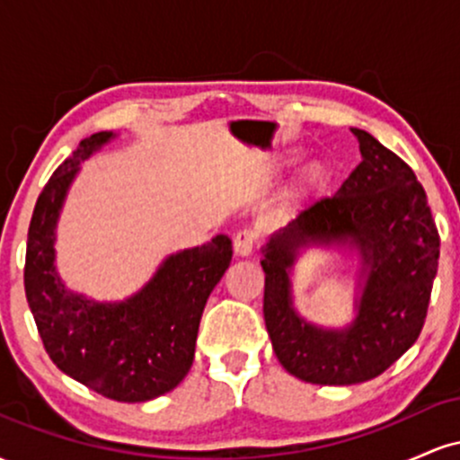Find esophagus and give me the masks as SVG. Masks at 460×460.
Returning <instances> with one entry per match:
<instances>
[{
  "mask_svg": "<svg viewBox=\"0 0 460 460\" xmlns=\"http://www.w3.org/2000/svg\"><path fill=\"white\" fill-rule=\"evenodd\" d=\"M257 242V234L252 229H240L234 237V248H235V255L237 257H248L255 248Z\"/></svg>",
  "mask_w": 460,
  "mask_h": 460,
  "instance_id": "obj_1",
  "label": "esophagus"
}]
</instances>
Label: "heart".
<instances>
[{"instance_id":"obj_1","label":"heart","mask_w":460,"mask_h":460,"mask_svg":"<svg viewBox=\"0 0 460 460\" xmlns=\"http://www.w3.org/2000/svg\"><path fill=\"white\" fill-rule=\"evenodd\" d=\"M326 179H329V171H326L324 164H311V166L305 168L303 177H300L298 192L300 194H314L324 186Z\"/></svg>"}]
</instances>
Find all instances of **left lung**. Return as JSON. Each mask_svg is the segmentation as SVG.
<instances>
[{
  "mask_svg": "<svg viewBox=\"0 0 460 460\" xmlns=\"http://www.w3.org/2000/svg\"><path fill=\"white\" fill-rule=\"evenodd\" d=\"M352 134L361 164L332 197L305 205L261 248L274 355L292 376L315 385L366 383L394 366L420 337L439 266V231L415 172L367 131ZM307 245L358 251L362 292L346 330H322L293 309L288 270Z\"/></svg>",
  "mask_w": 460,
  "mask_h": 460,
  "instance_id": "left-lung-1",
  "label": "left lung"
}]
</instances>
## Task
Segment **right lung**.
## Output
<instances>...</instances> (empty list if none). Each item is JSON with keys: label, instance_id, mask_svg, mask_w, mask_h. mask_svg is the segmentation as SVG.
<instances>
[{"label": "right lung", "instance_id": "right-lung-1", "mask_svg": "<svg viewBox=\"0 0 460 460\" xmlns=\"http://www.w3.org/2000/svg\"><path fill=\"white\" fill-rule=\"evenodd\" d=\"M114 138L99 131L56 168L36 200L25 251V296L40 340L62 372L119 402H146L186 378L205 303L231 263V240L168 255L151 281L123 303L71 292L56 272V225L79 164Z\"/></svg>", "mask_w": 460, "mask_h": 460}]
</instances>
